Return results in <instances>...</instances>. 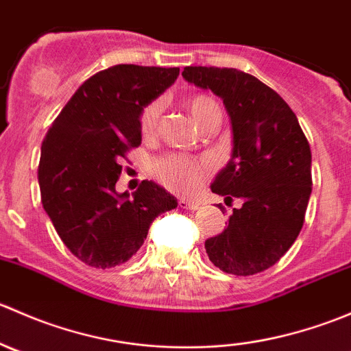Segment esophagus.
Instances as JSON below:
<instances>
[{
	"label": "esophagus",
	"mask_w": 351,
	"mask_h": 351,
	"mask_svg": "<svg viewBox=\"0 0 351 351\" xmlns=\"http://www.w3.org/2000/svg\"><path fill=\"white\" fill-rule=\"evenodd\" d=\"M178 205H180V207H182V208H186V210H195V208H197L195 202L189 200V198H180Z\"/></svg>",
	"instance_id": "esophagus-1"
}]
</instances>
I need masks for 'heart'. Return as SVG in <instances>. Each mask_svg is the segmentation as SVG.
Listing matches in <instances>:
<instances>
[{"label": "heart", "instance_id": "1", "mask_svg": "<svg viewBox=\"0 0 351 351\" xmlns=\"http://www.w3.org/2000/svg\"><path fill=\"white\" fill-rule=\"evenodd\" d=\"M186 107L198 125H202L210 113L219 110L215 100H212L207 95H193L186 101ZM159 117H161V101L158 100L151 101L141 110L137 122H139V130L144 137H151L156 132ZM153 171L156 178L168 189L176 190V192H189L202 182L205 173L208 171V162L182 158V156H166L154 162Z\"/></svg>", "mask_w": 351, "mask_h": 351}]
</instances>
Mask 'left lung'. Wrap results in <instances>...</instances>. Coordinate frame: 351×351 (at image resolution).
<instances>
[{
	"label": "left lung",
	"mask_w": 351,
	"mask_h": 351,
	"mask_svg": "<svg viewBox=\"0 0 351 351\" xmlns=\"http://www.w3.org/2000/svg\"><path fill=\"white\" fill-rule=\"evenodd\" d=\"M182 74L224 100L234 136L231 161L210 190L228 205H241L232 208L224 231L205 241L208 260L238 277L260 274L284 256L302 229L313 190L307 137L284 98L258 77L207 66H189Z\"/></svg>",
	"instance_id": "8db88e82"
}]
</instances>
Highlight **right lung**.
Listing matches in <instances>:
<instances>
[{
	"instance_id": "add662e5",
	"label": "right lung",
	"mask_w": 351,
	"mask_h": 351,
	"mask_svg": "<svg viewBox=\"0 0 351 351\" xmlns=\"http://www.w3.org/2000/svg\"><path fill=\"white\" fill-rule=\"evenodd\" d=\"M180 67L117 64L84 81L42 143L40 200L59 238L83 263L113 268L146 239L176 198L153 182L117 193L122 159L141 144L139 113L175 83Z\"/></svg>"
}]
</instances>
